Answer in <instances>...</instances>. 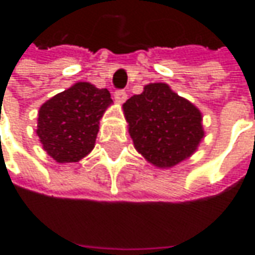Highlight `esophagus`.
<instances>
[{"label":"esophagus","instance_id":"obj_1","mask_svg":"<svg viewBox=\"0 0 255 255\" xmlns=\"http://www.w3.org/2000/svg\"><path fill=\"white\" fill-rule=\"evenodd\" d=\"M113 96H115V101L119 103H123L126 99H128V93H126V91H123V89H118V91H115Z\"/></svg>","mask_w":255,"mask_h":255}]
</instances>
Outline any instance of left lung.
<instances>
[{"mask_svg": "<svg viewBox=\"0 0 255 255\" xmlns=\"http://www.w3.org/2000/svg\"><path fill=\"white\" fill-rule=\"evenodd\" d=\"M123 111L136 150L157 167L187 159L204 136L200 111L166 84L146 85Z\"/></svg>", "mask_w": 255, "mask_h": 255, "instance_id": "left-lung-1", "label": "left lung"}]
</instances>
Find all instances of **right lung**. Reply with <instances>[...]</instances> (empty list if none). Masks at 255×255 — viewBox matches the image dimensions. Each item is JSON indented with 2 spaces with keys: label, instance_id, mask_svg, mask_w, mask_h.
<instances>
[{
  "label": "right lung",
  "instance_id": "1",
  "mask_svg": "<svg viewBox=\"0 0 255 255\" xmlns=\"http://www.w3.org/2000/svg\"><path fill=\"white\" fill-rule=\"evenodd\" d=\"M112 103L108 89L78 82L45 102L38 115L44 150L58 163L81 160L95 146L99 121Z\"/></svg>",
  "mask_w": 255,
  "mask_h": 255
}]
</instances>
